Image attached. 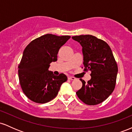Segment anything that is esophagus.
Returning <instances> with one entry per match:
<instances>
[{"mask_svg":"<svg viewBox=\"0 0 132 132\" xmlns=\"http://www.w3.org/2000/svg\"><path fill=\"white\" fill-rule=\"evenodd\" d=\"M68 79L70 80H75L76 78H75V77H72V76H68Z\"/></svg>","mask_w":132,"mask_h":132,"instance_id":"34e87169","label":"esophagus"}]
</instances>
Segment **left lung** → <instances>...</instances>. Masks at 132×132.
Listing matches in <instances>:
<instances>
[{
  "label": "left lung",
  "mask_w": 132,
  "mask_h": 132,
  "mask_svg": "<svg viewBox=\"0 0 132 132\" xmlns=\"http://www.w3.org/2000/svg\"><path fill=\"white\" fill-rule=\"evenodd\" d=\"M82 46L84 71H91L87 83L76 92L81 101L94 105L102 102L112 93L116 86L118 67L112 51L106 42L90 35L72 37Z\"/></svg>",
  "instance_id": "1"
}]
</instances>
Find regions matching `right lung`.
<instances>
[{
	"mask_svg": "<svg viewBox=\"0 0 132 132\" xmlns=\"http://www.w3.org/2000/svg\"><path fill=\"white\" fill-rule=\"evenodd\" d=\"M70 38L44 35L31 41L24 50L19 65V78L23 92L31 101L39 104L49 102L67 81L64 74L55 76L48 68L51 63L57 61L59 50Z\"/></svg>",
	"mask_w": 132,
	"mask_h": 132,
	"instance_id": "obj_1",
	"label": "right lung"
}]
</instances>
